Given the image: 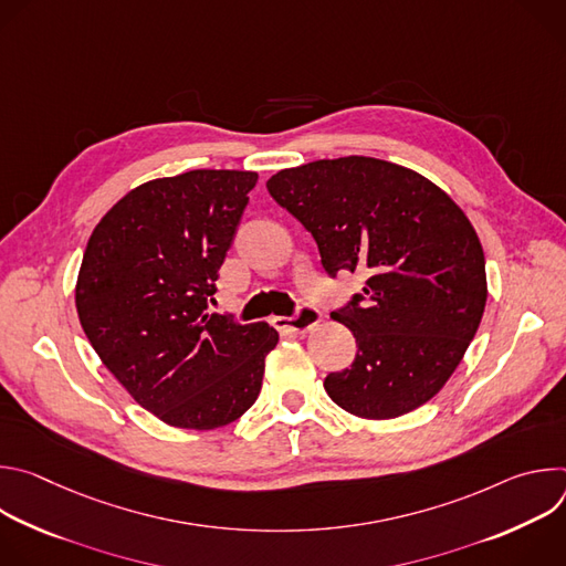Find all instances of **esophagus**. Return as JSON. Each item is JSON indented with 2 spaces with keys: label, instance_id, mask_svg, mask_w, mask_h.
<instances>
[{
  "label": "esophagus",
  "instance_id": "esophagus-1",
  "mask_svg": "<svg viewBox=\"0 0 566 566\" xmlns=\"http://www.w3.org/2000/svg\"><path fill=\"white\" fill-rule=\"evenodd\" d=\"M322 313L313 306H302L295 317H273V325L284 336H297L311 332L315 325H319Z\"/></svg>",
  "mask_w": 566,
  "mask_h": 566
}]
</instances>
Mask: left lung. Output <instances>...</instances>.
<instances>
[{"instance_id": "1", "label": "left lung", "mask_w": 566, "mask_h": 566, "mask_svg": "<svg viewBox=\"0 0 566 566\" xmlns=\"http://www.w3.org/2000/svg\"><path fill=\"white\" fill-rule=\"evenodd\" d=\"M269 195L315 239L322 266L367 275L332 317L354 334L352 369L325 389L345 412L385 421L428 402L454 374L486 308L481 241L430 179L369 156L280 170Z\"/></svg>"}]
</instances>
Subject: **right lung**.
Listing matches in <instances>:
<instances>
[{"label": "right lung", "mask_w": 566, "mask_h": 566, "mask_svg": "<svg viewBox=\"0 0 566 566\" xmlns=\"http://www.w3.org/2000/svg\"><path fill=\"white\" fill-rule=\"evenodd\" d=\"M258 172L192 170L129 190L94 228L75 282L80 325L140 408L181 430L237 421L280 336L208 311Z\"/></svg>", "instance_id": "right-lung-1"}]
</instances>
